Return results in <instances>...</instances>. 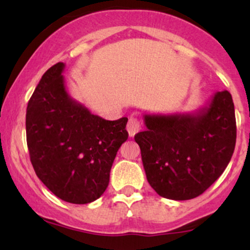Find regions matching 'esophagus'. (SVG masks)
<instances>
[{
    "label": "esophagus",
    "instance_id": "obj_1",
    "mask_svg": "<svg viewBox=\"0 0 250 250\" xmlns=\"http://www.w3.org/2000/svg\"><path fill=\"white\" fill-rule=\"evenodd\" d=\"M140 129H141V125H140V120L137 119V117L131 116L130 119H129L128 123H127V130H128L129 136H130V137L135 136V134L139 133Z\"/></svg>",
    "mask_w": 250,
    "mask_h": 250
}]
</instances>
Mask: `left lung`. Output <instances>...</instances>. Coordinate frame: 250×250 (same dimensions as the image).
<instances>
[{
    "instance_id": "obj_1",
    "label": "left lung",
    "mask_w": 250,
    "mask_h": 250,
    "mask_svg": "<svg viewBox=\"0 0 250 250\" xmlns=\"http://www.w3.org/2000/svg\"><path fill=\"white\" fill-rule=\"evenodd\" d=\"M147 129L135 135L149 185L160 196L197 197L225 171L236 142L234 102L216 91L194 113L145 114Z\"/></svg>"
}]
</instances>
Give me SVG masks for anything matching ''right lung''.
<instances>
[{"mask_svg":"<svg viewBox=\"0 0 250 250\" xmlns=\"http://www.w3.org/2000/svg\"><path fill=\"white\" fill-rule=\"evenodd\" d=\"M63 70L59 62L45 71L28 102V150L37 177L51 193L85 205L108 187L117 150L128 139V119L108 121L91 114L68 94Z\"/></svg>","mask_w":250,"mask_h":250,"instance_id":"add662e5","label":"right lung"}]
</instances>
